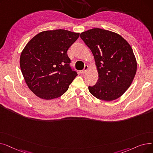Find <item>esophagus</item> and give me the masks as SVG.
<instances>
[{"instance_id": "34e87169", "label": "esophagus", "mask_w": 153, "mask_h": 153, "mask_svg": "<svg viewBox=\"0 0 153 153\" xmlns=\"http://www.w3.org/2000/svg\"><path fill=\"white\" fill-rule=\"evenodd\" d=\"M89 69V66H87V65H85V66H84V69H83V70H82V71H80V73H81V74H84L85 72L87 71V69Z\"/></svg>"}]
</instances>
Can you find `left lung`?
<instances>
[{
    "label": "left lung",
    "instance_id": "left-lung-1",
    "mask_svg": "<svg viewBox=\"0 0 153 153\" xmlns=\"http://www.w3.org/2000/svg\"><path fill=\"white\" fill-rule=\"evenodd\" d=\"M80 37L92 51L99 74L89 92L106 101L119 98L130 87L137 69L131 47L118 34L100 28L82 32Z\"/></svg>",
    "mask_w": 153,
    "mask_h": 153
}]
</instances>
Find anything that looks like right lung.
<instances>
[{"mask_svg":"<svg viewBox=\"0 0 153 153\" xmlns=\"http://www.w3.org/2000/svg\"><path fill=\"white\" fill-rule=\"evenodd\" d=\"M79 33L65 30L41 32L24 48L20 59L29 89L39 98L50 100L65 93L77 76L67 51Z\"/></svg>","mask_w":153,"mask_h":153,"instance_id":"obj_1","label":"right lung"}]
</instances>
